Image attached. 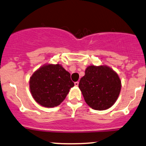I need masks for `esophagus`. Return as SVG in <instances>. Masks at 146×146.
<instances>
[{"label":"esophagus","mask_w":146,"mask_h":146,"mask_svg":"<svg viewBox=\"0 0 146 146\" xmlns=\"http://www.w3.org/2000/svg\"><path fill=\"white\" fill-rule=\"evenodd\" d=\"M78 83H78V81L75 82V83H74V85H75V86H76V87H78Z\"/></svg>","instance_id":"obj_1"}]
</instances>
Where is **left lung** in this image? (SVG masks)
I'll return each mask as SVG.
<instances>
[{
  "label": "left lung",
  "instance_id": "left-lung-1",
  "mask_svg": "<svg viewBox=\"0 0 146 146\" xmlns=\"http://www.w3.org/2000/svg\"><path fill=\"white\" fill-rule=\"evenodd\" d=\"M78 87L91 108L103 111L117 100L121 84L117 74L109 66H90L80 78Z\"/></svg>",
  "mask_w": 146,
  "mask_h": 146
}]
</instances>
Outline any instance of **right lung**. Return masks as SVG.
<instances>
[{"instance_id": "obj_1", "label": "right lung", "mask_w": 146, "mask_h": 146, "mask_svg": "<svg viewBox=\"0 0 146 146\" xmlns=\"http://www.w3.org/2000/svg\"><path fill=\"white\" fill-rule=\"evenodd\" d=\"M74 86L70 74L60 64L44 65L29 80V88L34 100L47 108L59 105Z\"/></svg>"}]
</instances>
